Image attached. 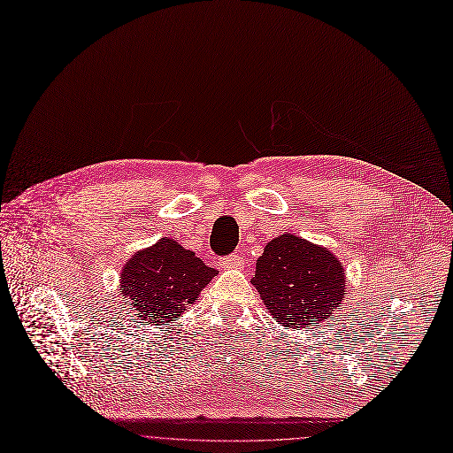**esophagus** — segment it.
Listing matches in <instances>:
<instances>
[{"instance_id":"esophagus-1","label":"esophagus","mask_w":453,"mask_h":453,"mask_svg":"<svg viewBox=\"0 0 453 453\" xmlns=\"http://www.w3.org/2000/svg\"><path fill=\"white\" fill-rule=\"evenodd\" d=\"M242 265H244V257L241 254H233L222 259L224 269H241Z\"/></svg>"}]
</instances>
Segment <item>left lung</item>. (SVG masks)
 I'll list each match as a JSON object with an SVG mask.
<instances>
[{
    "label": "left lung",
    "mask_w": 453,
    "mask_h": 453,
    "mask_svg": "<svg viewBox=\"0 0 453 453\" xmlns=\"http://www.w3.org/2000/svg\"><path fill=\"white\" fill-rule=\"evenodd\" d=\"M265 308L281 326H317L345 298V271L328 248L296 235L265 246L252 278Z\"/></svg>",
    "instance_id": "1"
}]
</instances>
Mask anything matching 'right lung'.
Listing matches in <instances>:
<instances>
[{
	"label": "right lung",
	"instance_id": "right-lung-1",
	"mask_svg": "<svg viewBox=\"0 0 453 453\" xmlns=\"http://www.w3.org/2000/svg\"><path fill=\"white\" fill-rule=\"evenodd\" d=\"M216 274L190 250L164 237L125 263L121 295L142 321L164 325L179 319Z\"/></svg>",
	"mask_w": 453,
	"mask_h": 453
}]
</instances>
